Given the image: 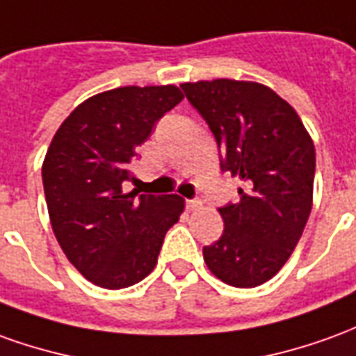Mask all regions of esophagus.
Instances as JSON below:
<instances>
[{"label": "esophagus", "instance_id": "34e87169", "mask_svg": "<svg viewBox=\"0 0 356 356\" xmlns=\"http://www.w3.org/2000/svg\"><path fill=\"white\" fill-rule=\"evenodd\" d=\"M186 208H188L191 212H195L198 208H202V202H200V200H186Z\"/></svg>", "mask_w": 356, "mask_h": 356}]
</instances>
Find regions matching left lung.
<instances>
[{
  "mask_svg": "<svg viewBox=\"0 0 356 356\" xmlns=\"http://www.w3.org/2000/svg\"><path fill=\"white\" fill-rule=\"evenodd\" d=\"M220 148L221 171L243 181L221 206V237L202 248L210 272L233 287L272 280L289 260L312 208L314 144L287 102L248 81L181 84Z\"/></svg>",
  "mask_w": 356,
  "mask_h": 356,
  "instance_id": "left-lung-1",
  "label": "left lung"
}]
</instances>
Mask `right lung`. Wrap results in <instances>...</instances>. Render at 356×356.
Returning <instances> with one entry per match:
<instances>
[{"mask_svg": "<svg viewBox=\"0 0 356 356\" xmlns=\"http://www.w3.org/2000/svg\"><path fill=\"white\" fill-rule=\"evenodd\" d=\"M183 100L177 86H121L83 102L42 165L51 227L69 262L104 289L143 282L185 208L177 195L127 193L136 148Z\"/></svg>", "mask_w": 356, "mask_h": 356, "instance_id": "add662e5", "label": "right lung"}]
</instances>
